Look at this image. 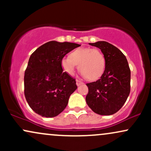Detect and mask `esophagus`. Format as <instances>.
<instances>
[{
  "instance_id": "obj_1",
  "label": "esophagus",
  "mask_w": 151,
  "mask_h": 151,
  "mask_svg": "<svg viewBox=\"0 0 151 151\" xmlns=\"http://www.w3.org/2000/svg\"><path fill=\"white\" fill-rule=\"evenodd\" d=\"M76 82H77V85L78 86H80V85H81V84H84V83H83L82 81H79V80H77V81H76Z\"/></svg>"
}]
</instances>
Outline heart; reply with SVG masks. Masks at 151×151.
I'll list each match as a JSON object with an SVG mask.
<instances>
[{"label": "heart", "instance_id": "1", "mask_svg": "<svg viewBox=\"0 0 151 151\" xmlns=\"http://www.w3.org/2000/svg\"><path fill=\"white\" fill-rule=\"evenodd\" d=\"M77 65L83 77L94 81L104 73L106 59L100 50L80 47L71 52L69 58H63L61 61L62 70L68 76L74 75Z\"/></svg>", "mask_w": 151, "mask_h": 151}]
</instances>
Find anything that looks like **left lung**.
I'll return each mask as SVG.
<instances>
[{"instance_id":"1","label":"left lung","mask_w":151,"mask_h":151,"mask_svg":"<svg viewBox=\"0 0 151 151\" xmlns=\"http://www.w3.org/2000/svg\"><path fill=\"white\" fill-rule=\"evenodd\" d=\"M89 45L101 50L106 59V69L99 80L86 84V104L96 114L112 115L124 106L130 93L129 63L122 52L110 43L99 41Z\"/></svg>"}]
</instances>
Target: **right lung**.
Wrapping results in <instances>:
<instances>
[{
	"label": "right lung",
	"instance_id": "right-lung-1",
	"mask_svg": "<svg viewBox=\"0 0 151 151\" xmlns=\"http://www.w3.org/2000/svg\"><path fill=\"white\" fill-rule=\"evenodd\" d=\"M80 45L50 41L31 55L24 76V93L36 114L47 118L63 111L70 95L77 89L75 79L61 67L65 55Z\"/></svg>",
	"mask_w": 151,
	"mask_h": 151
}]
</instances>
